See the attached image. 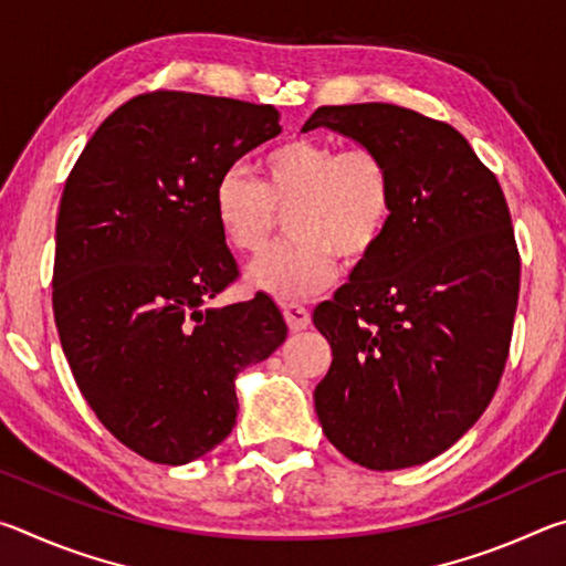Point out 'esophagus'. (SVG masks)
Here are the masks:
<instances>
[{
    "instance_id": "34e87169",
    "label": "esophagus",
    "mask_w": 566,
    "mask_h": 566,
    "mask_svg": "<svg viewBox=\"0 0 566 566\" xmlns=\"http://www.w3.org/2000/svg\"><path fill=\"white\" fill-rule=\"evenodd\" d=\"M282 312H284V319H286V324H290L292 332H300V329L310 327L312 314H310V310H306V306L296 304V302H282Z\"/></svg>"
}]
</instances>
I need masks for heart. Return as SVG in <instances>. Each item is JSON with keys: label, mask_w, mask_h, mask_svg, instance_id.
<instances>
[{"label": "heart", "mask_w": 566, "mask_h": 566, "mask_svg": "<svg viewBox=\"0 0 566 566\" xmlns=\"http://www.w3.org/2000/svg\"><path fill=\"white\" fill-rule=\"evenodd\" d=\"M212 207L224 242L239 254H260L276 212H286L292 239L252 266V280L280 296H310L332 282L337 256L359 262L385 239L395 177L371 147L292 137L264 151L260 181L237 167L222 171Z\"/></svg>", "instance_id": "b5f03b06"}]
</instances>
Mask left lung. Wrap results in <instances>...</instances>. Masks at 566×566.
<instances>
[{
	"label": "left lung",
	"mask_w": 566,
	"mask_h": 566,
	"mask_svg": "<svg viewBox=\"0 0 566 566\" xmlns=\"http://www.w3.org/2000/svg\"><path fill=\"white\" fill-rule=\"evenodd\" d=\"M377 149L395 214L349 282L312 314L332 347L314 407L322 432L367 469L424 464L452 447L500 387L520 300V249L504 191L447 122L397 104L319 107Z\"/></svg>",
	"instance_id": "left-lung-1"
}]
</instances>
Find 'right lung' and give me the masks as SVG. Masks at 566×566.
<instances>
[{
    "label": "right lung",
    "instance_id": "right-lung-1",
    "mask_svg": "<svg viewBox=\"0 0 566 566\" xmlns=\"http://www.w3.org/2000/svg\"><path fill=\"white\" fill-rule=\"evenodd\" d=\"M280 132L272 104L157 90L114 109L66 177L56 332L94 415L149 462L187 464L224 442L237 375L286 339L262 292L207 306L239 276L217 179Z\"/></svg>",
    "mask_w": 566,
    "mask_h": 566
}]
</instances>
